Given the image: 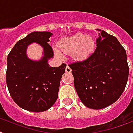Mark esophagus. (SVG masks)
<instances>
[{
	"mask_svg": "<svg viewBox=\"0 0 133 133\" xmlns=\"http://www.w3.org/2000/svg\"><path fill=\"white\" fill-rule=\"evenodd\" d=\"M65 71H66V73H71V69L70 67H69V66H67L66 67Z\"/></svg>",
	"mask_w": 133,
	"mask_h": 133,
	"instance_id": "esophagus-1",
	"label": "esophagus"
}]
</instances>
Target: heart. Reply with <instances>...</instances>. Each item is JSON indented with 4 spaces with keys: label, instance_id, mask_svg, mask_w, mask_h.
Listing matches in <instances>:
<instances>
[{
    "label": "heart",
    "instance_id": "heart-1",
    "mask_svg": "<svg viewBox=\"0 0 133 133\" xmlns=\"http://www.w3.org/2000/svg\"><path fill=\"white\" fill-rule=\"evenodd\" d=\"M58 47L63 52L71 53L75 60H82L92 52L95 47V41L90 36L76 33L61 39L58 43ZM56 54L60 56L58 51H56Z\"/></svg>",
    "mask_w": 133,
    "mask_h": 133
}]
</instances>
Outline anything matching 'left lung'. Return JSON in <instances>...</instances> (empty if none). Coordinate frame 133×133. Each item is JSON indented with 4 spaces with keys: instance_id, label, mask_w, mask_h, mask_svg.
<instances>
[{
    "instance_id": "1",
    "label": "left lung",
    "mask_w": 133,
    "mask_h": 133,
    "mask_svg": "<svg viewBox=\"0 0 133 133\" xmlns=\"http://www.w3.org/2000/svg\"><path fill=\"white\" fill-rule=\"evenodd\" d=\"M97 30L101 33L95 51L85 60L69 65L81 101L93 109L108 107L119 98L129 73L124 48L114 36Z\"/></svg>"
}]
</instances>
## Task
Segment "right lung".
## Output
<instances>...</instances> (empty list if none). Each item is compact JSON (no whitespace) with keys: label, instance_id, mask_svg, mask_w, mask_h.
<instances>
[{"label":"right lung","instance_id":"1","mask_svg":"<svg viewBox=\"0 0 133 133\" xmlns=\"http://www.w3.org/2000/svg\"><path fill=\"white\" fill-rule=\"evenodd\" d=\"M49 32H32L18 41L7 56L6 85L10 95L21 108L32 112L48 110L58 98L60 82L66 64L51 67L48 61L54 56L49 45ZM37 42L44 48V56L39 61L28 58V46Z\"/></svg>","mask_w":133,"mask_h":133}]
</instances>
